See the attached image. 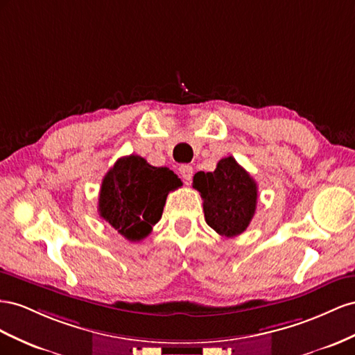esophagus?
Returning <instances> with one entry per match:
<instances>
[{"instance_id": "esophagus-1", "label": "esophagus", "mask_w": 355, "mask_h": 355, "mask_svg": "<svg viewBox=\"0 0 355 355\" xmlns=\"http://www.w3.org/2000/svg\"><path fill=\"white\" fill-rule=\"evenodd\" d=\"M178 171H180V175H181V178H183L186 183H189V181L191 180V177H193V166H190V165H181L180 168H178Z\"/></svg>"}]
</instances>
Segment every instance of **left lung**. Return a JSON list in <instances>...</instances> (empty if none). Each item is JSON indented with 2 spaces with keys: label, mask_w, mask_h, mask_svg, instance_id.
Masks as SVG:
<instances>
[{
  "label": "left lung",
  "mask_w": 355,
  "mask_h": 355,
  "mask_svg": "<svg viewBox=\"0 0 355 355\" xmlns=\"http://www.w3.org/2000/svg\"><path fill=\"white\" fill-rule=\"evenodd\" d=\"M193 187L204 199L207 225L218 235L234 238L248 227L256 212L257 184L234 157L221 159L214 172H196Z\"/></svg>",
  "instance_id": "obj_1"
}]
</instances>
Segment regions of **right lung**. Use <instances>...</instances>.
Instances as JSON below:
<instances>
[{"label":"right lung","instance_id":"obj_1","mask_svg":"<svg viewBox=\"0 0 355 355\" xmlns=\"http://www.w3.org/2000/svg\"><path fill=\"white\" fill-rule=\"evenodd\" d=\"M180 186L168 168L151 166L134 155L120 157L103 180L99 216L128 241H141L160 220L169 191Z\"/></svg>","mask_w":355,"mask_h":355}]
</instances>
